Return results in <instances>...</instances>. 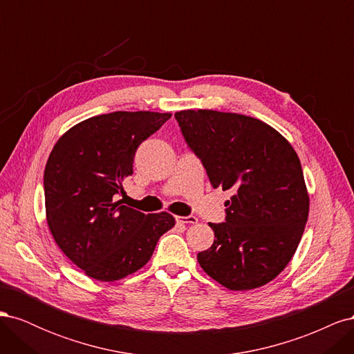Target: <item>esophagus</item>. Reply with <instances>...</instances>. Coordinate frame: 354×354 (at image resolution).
I'll list each match as a JSON object with an SVG mask.
<instances>
[{
	"label": "esophagus",
	"mask_w": 354,
	"mask_h": 354,
	"mask_svg": "<svg viewBox=\"0 0 354 354\" xmlns=\"http://www.w3.org/2000/svg\"><path fill=\"white\" fill-rule=\"evenodd\" d=\"M177 223H183V224H195L198 223V218L195 216H185V217H176Z\"/></svg>",
	"instance_id": "34e87169"
}]
</instances>
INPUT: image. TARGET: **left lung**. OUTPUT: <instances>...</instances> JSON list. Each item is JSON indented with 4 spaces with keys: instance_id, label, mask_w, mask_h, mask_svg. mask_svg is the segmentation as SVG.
<instances>
[{
    "instance_id": "1",
    "label": "left lung",
    "mask_w": 354,
    "mask_h": 354,
    "mask_svg": "<svg viewBox=\"0 0 354 354\" xmlns=\"http://www.w3.org/2000/svg\"><path fill=\"white\" fill-rule=\"evenodd\" d=\"M176 120L214 189H232L223 223H209L214 243L201 267L232 291L266 285L291 261L308 217L299 159L285 137L255 118L181 111Z\"/></svg>"
}]
</instances>
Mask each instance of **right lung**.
<instances>
[{"label":"right lung","mask_w":354,"mask_h":354,"mask_svg":"<svg viewBox=\"0 0 354 354\" xmlns=\"http://www.w3.org/2000/svg\"><path fill=\"white\" fill-rule=\"evenodd\" d=\"M171 118L158 112H112L63 134L44 171L46 211L59 248L93 279L113 282L151 260L176 220L121 205L137 147Z\"/></svg>","instance_id":"1"}]
</instances>
